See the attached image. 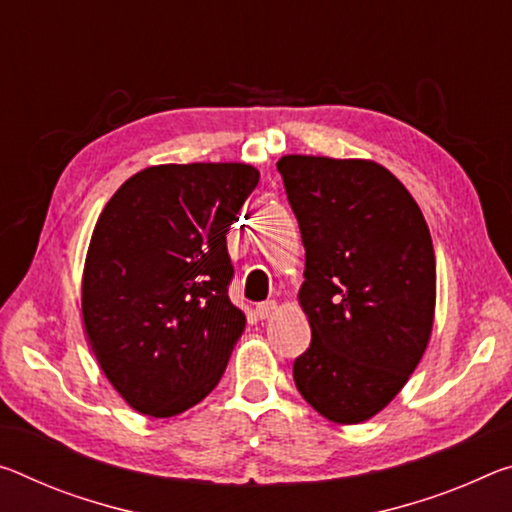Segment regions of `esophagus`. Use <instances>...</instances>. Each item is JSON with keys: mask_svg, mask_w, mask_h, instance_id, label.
Segmentation results:
<instances>
[{"mask_svg": "<svg viewBox=\"0 0 512 512\" xmlns=\"http://www.w3.org/2000/svg\"><path fill=\"white\" fill-rule=\"evenodd\" d=\"M275 310H278V305H275V300H266V303H259L255 307V316L257 319H271V316L275 314Z\"/></svg>", "mask_w": 512, "mask_h": 512, "instance_id": "1", "label": "esophagus"}]
</instances>
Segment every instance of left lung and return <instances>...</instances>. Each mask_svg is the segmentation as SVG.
<instances>
[{"mask_svg":"<svg viewBox=\"0 0 512 512\" xmlns=\"http://www.w3.org/2000/svg\"><path fill=\"white\" fill-rule=\"evenodd\" d=\"M278 170L305 246L298 303L312 330L296 387L332 424H362L431 342V230L399 177L371 159L285 154Z\"/></svg>","mask_w":512,"mask_h":512,"instance_id":"8db88e82","label":"left lung"}]
</instances>
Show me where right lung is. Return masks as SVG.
Here are the masks:
<instances>
[{
	"mask_svg": "<svg viewBox=\"0 0 512 512\" xmlns=\"http://www.w3.org/2000/svg\"><path fill=\"white\" fill-rule=\"evenodd\" d=\"M257 182L241 161L148 166L97 218L81 275L84 330L141 415L175 417L205 399L246 330L227 296L225 234Z\"/></svg>",
	"mask_w": 512,
	"mask_h": 512,
	"instance_id": "right-lung-1",
	"label": "right lung"
}]
</instances>
